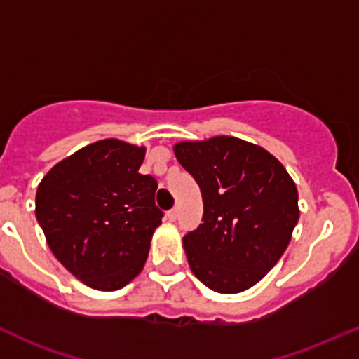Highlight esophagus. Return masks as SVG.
<instances>
[{"label":"esophagus","instance_id":"esophagus-1","mask_svg":"<svg viewBox=\"0 0 359 359\" xmlns=\"http://www.w3.org/2000/svg\"><path fill=\"white\" fill-rule=\"evenodd\" d=\"M167 218L170 219V222H175V219H177V210H175V208L167 212Z\"/></svg>","mask_w":359,"mask_h":359}]
</instances>
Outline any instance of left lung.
Masks as SVG:
<instances>
[{
  "mask_svg": "<svg viewBox=\"0 0 359 359\" xmlns=\"http://www.w3.org/2000/svg\"><path fill=\"white\" fill-rule=\"evenodd\" d=\"M177 160L203 196V223L184 237L191 271L216 293L252 288L288 247L298 191L267 149L233 136L180 141Z\"/></svg>",
  "mask_w": 359,
  "mask_h": 359,
  "instance_id": "obj_1",
  "label": "left lung"
}]
</instances>
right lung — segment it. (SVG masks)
Listing matches in <instances>:
<instances>
[{
  "label": "right lung",
  "instance_id": "obj_1",
  "mask_svg": "<svg viewBox=\"0 0 359 359\" xmlns=\"http://www.w3.org/2000/svg\"><path fill=\"white\" fill-rule=\"evenodd\" d=\"M147 148L109 137L78 149L46 173L35 216L54 257L98 291L121 290L143 271L161 224L158 184L141 175Z\"/></svg>",
  "mask_w": 359,
  "mask_h": 359
}]
</instances>
